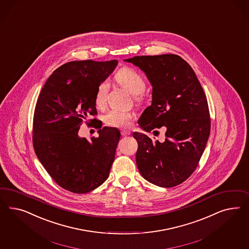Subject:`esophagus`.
<instances>
[{"label":"esophagus","instance_id":"1","mask_svg":"<svg viewBox=\"0 0 249 249\" xmlns=\"http://www.w3.org/2000/svg\"><path fill=\"white\" fill-rule=\"evenodd\" d=\"M121 135L122 136H128L130 135V131L127 130V129H121Z\"/></svg>","mask_w":249,"mask_h":249}]
</instances>
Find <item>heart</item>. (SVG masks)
Returning <instances> with one entry per match:
<instances>
[{
  "label": "heart",
  "instance_id": "b5f03b06",
  "mask_svg": "<svg viewBox=\"0 0 249 249\" xmlns=\"http://www.w3.org/2000/svg\"><path fill=\"white\" fill-rule=\"evenodd\" d=\"M116 78L124 89L135 96L136 101H140L142 99V94L146 89V83L143 77L136 70L130 68H122L117 73ZM108 89L109 84L107 80H103L98 84L94 98L95 104L98 107H103L106 105ZM132 117L133 114L130 111L111 109L103 116V121L106 125L109 127L127 128Z\"/></svg>",
  "mask_w": 249,
  "mask_h": 249
}]
</instances>
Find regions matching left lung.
Here are the masks:
<instances>
[{
    "mask_svg": "<svg viewBox=\"0 0 249 249\" xmlns=\"http://www.w3.org/2000/svg\"><path fill=\"white\" fill-rule=\"evenodd\" d=\"M141 68L152 86V101L138 123L147 132L165 127V141L133 132L136 163L145 180L174 187L188 179L204 153L211 121L207 99L195 71L181 56L166 53L125 59Z\"/></svg>",
    "mask_w": 249,
    "mask_h": 249,
    "instance_id": "1",
    "label": "left lung"
}]
</instances>
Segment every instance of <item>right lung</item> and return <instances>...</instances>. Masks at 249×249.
<instances>
[{
	"label": "right lung",
	"mask_w": 249,
	"mask_h": 249,
	"mask_svg": "<svg viewBox=\"0 0 249 249\" xmlns=\"http://www.w3.org/2000/svg\"><path fill=\"white\" fill-rule=\"evenodd\" d=\"M118 60L72 61L46 80L34 114L33 144L38 160L60 187L75 194L98 188L107 179L121 139L117 128L97 119L95 92L113 72ZM84 120L98 128L88 141L78 136Z\"/></svg>",
	"instance_id": "obj_1"
}]
</instances>
